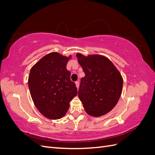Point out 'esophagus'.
I'll return each mask as SVG.
<instances>
[{"mask_svg": "<svg viewBox=\"0 0 155 155\" xmlns=\"http://www.w3.org/2000/svg\"><path fill=\"white\" fill-rule=\"evenodd\" d=\"M75 84H76V87L78 88H79V81H76V82H75Z\"/></svg>", "mask_w": 155, "mask_h": 155, "instance_id": "34e87169", "label": "esophagus"}]
</instances>
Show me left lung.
Returning a JSON list of instances; mask_svg holds the SVG:
<instances>
[{
	"mask_svg": "<svg viewBox=\"0 0 155 155\" xmlns=\"http://www.w3.org/2000/svg\"><path fill=\"white\" fill-rule=\"evenodd\" d=\"M85 76L81 78L78 96L87 113L99 117L110 112L121 96L123 79L120 72L105 56L76 55Z\"/></svg>",
	"mask_w": 155,
	"mask_h": 155,
	"instance_id": "8db88e82",
	"label": "left lung"
}]
</instances>
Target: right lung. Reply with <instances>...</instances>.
Returning <instances> with one entry per match:
<instances>
[{"mask_svg":"<svg viewBox=\"0 0 155 155\" xmlns=\"http://www.w3.org/2000/svg\"><path fill=\"white\" fill-rule=\"evenodd\" d=\"M68 58L57 52L46 55L31 68L28 78L30 94L37 109L51 120L61 118L70 101L77 95L67 69Z\"/></svg>","mask_w":155,"mask_h":155,"instance_id":"add662e5","label":"right lung"}]
</instances>
